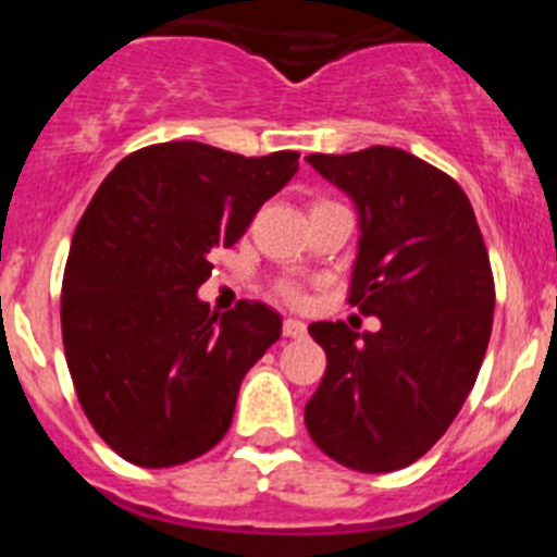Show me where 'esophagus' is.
I'll use <instances>...</instances> for the list:
<instances>
[{"label": "esophagus", "instance_id": "obj_1", "mask_svg": "<svg viewBox=\"0 0 557 557\" xmlns=\"http://www.w3.org/2000/svg\"><path fill=\"white\" fill-rule=\"evenodd\" d=\"M284 334L287 337H307V323L298 321V318H287L284 321Z\"/></svg>", "mask_w": 557, "mask_h": 557}]
</instances>
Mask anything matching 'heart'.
<instances>
[{"instance_id": "heart-1", "label": "heart", "mask_w": 557, "mask_h": 557, "mask_svg": "<svg viewBox=\"0 0 557 557\" xmlns=\"http://www.w3.org/2000/svg\"><path fill=\"white\" fill-rule=\"evenodd\" d=\"M282 295L284 298H289V301H298V298H301V293H298L295 284H282Z\"/></svg>"}]
</instances>
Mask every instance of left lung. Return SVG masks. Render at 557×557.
Returning <instances> with one entry per match:
<instances>
[{
    "instance_id": "left-lung-1",
    "label": "left lung",
    "mask_w": 557,
    "mask_h": 557,
    "mask_svg": "<svg viewBox=\"0 0 557 557\" xmlns=\"http://www.w3.org/2000/svg\"><path fill=\"white\" fill-rule=\"evenodd\" d=\"M359 218L348 304L382 321L312 323L326 373L307 401L318 449L354 471L416 462L471 393L494 323V275L466 191L396 147L307 156Z\"/></svg>"
}]
</instances>
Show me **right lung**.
Segmentation results:
<instances>
[{
    "mask_svg": "<svg viewBox=\"0 0 557 557\" xmlns=\"http://www.w3.org/2000/svg\"><path fill=\"white\" fill-rule=\"evenodd\" d=\"M298 170V152L245 159L166 141L113 166L77 223L61 293L66 366L83 412L145 469L195 460L228 432L245 373L282 337V314L211 312L198 287Z\"/></svg>",
    "mask_w": 557,
    "mask_h": 557,
    "instance_id": "obj_1",
    "label": "right lung"
}]
</instances>
